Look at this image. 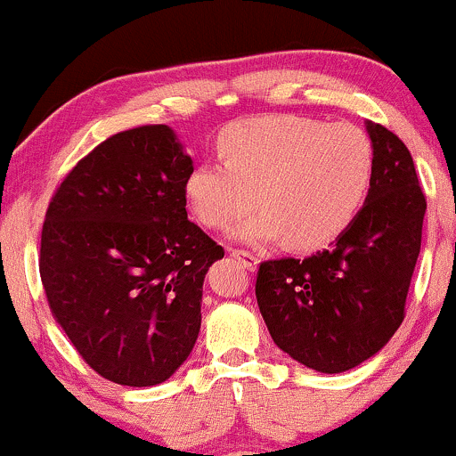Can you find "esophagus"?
<instances>
[{
	"mask_svg": "<svg viewBox=\"0 0 456 456\" xmlns=\"http://www.w3.org/2000/svg\"><path fill=\"white\" fill-rule=\"evenodd\" d=\"M229 255H232L233 259H238L240 265H242L244 270H255V268H257V264H259L257 255H253V253H250V250L229 248Z\"/></svg>",
	"mask_w": 456,
	"mask_h": 456,
	"instance_id": "obj_1",
	"label": "esophagus"
}]
</instances>
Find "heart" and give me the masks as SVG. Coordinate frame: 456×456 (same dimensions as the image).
<instances>
[{
    "mask_svg": "<svg viewBox=\"0 0 456 456\" xmlns=\"http://www.w3.org/2000/svg\"><path fill=\"white\" fill-rule=\"evenodd\" d=\"M223 162L191 169L184 195L208 229H227L261 206L235 233L242 240L285 235L294 248L337 240L362 208L373 180V143L354 124L297 115H261L229 124L218 134Z\"/></svg>",
    "mask_w": 456,
    "mask_h": 456,
    "instance_id": "obj_1",
    "label": "heart"
}]
</instances>
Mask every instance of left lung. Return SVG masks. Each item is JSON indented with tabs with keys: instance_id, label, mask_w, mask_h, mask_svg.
I'll use <instances>...</instances> for the list:
<instances>
[{
	"instance_id": "8db88e82",
	"label": "left lung",
	"mask_w": 456,
	"mask_h": 456,
	"mask_svg": "<svg viewBox=\"0 0 456 456\" xmlns=\"http://www.w3.org/2000/svg\"><path fill=\"white\" fill-rule=\"evenodd\" d=\"M375 165L369 195L345 232L306 259L261 261L255 296L282 352L319 373L375 355L405 319L427 199L405 143L366 124Z\"/></svg>"
}]
</instances>
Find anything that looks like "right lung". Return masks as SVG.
<instances>
[{"label":"right lung","instance_id":"add662e5","mask_svg":"<svg viewBox=\"0 0 456 456\" xmlns=\"http://www.w3.org/2000/svg\"><path fill=\"white\" fill-rule=\"evenodd\" d=\"M191 169L165 124L122 130L72 167L46 208L38 265L49 306L115 384H162L197 341L203 279L224 250L188 221Z\"/></svg>","mask_w":456,"mask_h":456}]
</instances>
